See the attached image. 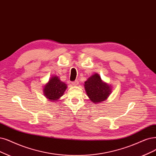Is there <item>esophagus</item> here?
<instances>
[{
  "mask_svg": "<svg viewBox=\"0 0 156 156\" xmlns=\"http://www.w3.org/2000/svg\"><path fill=\"white\" fill-rule=\"evenodd\" d=\"M73 85H75V86L78 85V80H75L74 82H73Z\"/></svg>",
  "mask_w": 156,
  "mask_h": 156,
  "instance_id": "1",
  "label": "esophagus"
}]
</instances>
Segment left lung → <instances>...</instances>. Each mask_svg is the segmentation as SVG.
<instances>
[{"mask_svg":"<svg viewBox=\"0 0 156 156\" xmlns=\"http://www.w3.org/2000/svg\"><path fill=\"white\" fill-rule=\"evenodd\" d=\"M85 89L94 103L105 101L111 93V86L103 82L98 74H94L85 82Z\"/></svg>","mask_w":156,"mask_h":156,"instance_id":"8db88e82","label":"left lung"}]
</instances>
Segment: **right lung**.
Wrapping results in <instances>:
<instances>
[{"instance_id": "right-lung-1", "label": "right lung", "mask_w": 156, "mask_h": 156, "mask_svg": "<svg viewBox=\"0 0 156 156\" xmlns=\"http://www.w3.org/2000/svg\"><path fill=\"white\" fill-rule=\"evenodd\" d=\"M67 84L61 82L57 76L51 77L44 87L45 96L51 101H56L62 96L67 89Z\"/></svg>"}]
</instances>
